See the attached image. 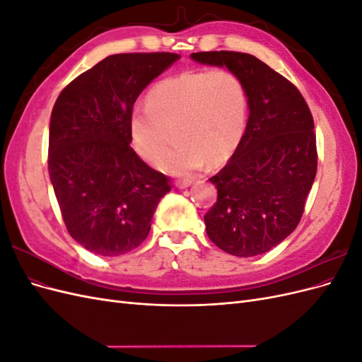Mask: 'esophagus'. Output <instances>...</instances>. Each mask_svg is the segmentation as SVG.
<instances>
[{
  "mask_svg": "<svg viewBox=\"0 0 362 362\" xmlns=\"http://www.w3.org/2000/svg\"><path fill=\"white\" fill-rule=\"evenodd\" d=\"M175 185H177L178 189H185V187H189V185H192V180H189V178H181V180L175 181Z\"/></svg>",
  "mask_w": 362,
  "mask_h": 362,
  "instance_id": "34e87169",
  "label": "esophagus"
}]
</instances>
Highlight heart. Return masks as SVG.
Wrapping results in <instances>:
<instances>
[{
    "instance_id": "heart-1",
    "label": "heart",
    "mask_w": 362,
    "mask_h": 362,
    "mask_svg": "<svg viewBox=\"0 0 362 362\" xmlns=\"http://www.w3.org/2000/svg\"><path fill=\"white\" fill-rule=\"evenodd\" d=\"M148 105L131 113V136L139 154L160 164L178 140L163 169L189 173L206 158L218 163L233 154L243 136L246 90L228 69L189 71L158 81L148 93Z\"/></svg>"
}]
</instances>
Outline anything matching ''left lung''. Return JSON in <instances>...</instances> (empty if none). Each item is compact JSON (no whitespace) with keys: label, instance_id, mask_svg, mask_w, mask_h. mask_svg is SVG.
Masks as SVG:
<instances>
[{"label":"left lung","instance_id":"obj_1","mask_svg":"<svg viewBox=\"0 0 362 362\" xmlns=\"http://www.w3.org/2000/svg\"><path fill=\"white\" fill-rule=\"evenodd\" d=\"M243 81L249 119L240 144L210 181L217 201L204 216L206 235L228 254L255 257L299 225L317 172L314 120L291 81L246 52H193Z\"/></svg>","mask_w":362,"mask_h":362}]
</instances>
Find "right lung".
Instances as JSON below:
<instances>
[{
	"mask_svg": "<svg viewBox=\"0 0 362 362\" xmlns=\"http://www.w3.org/2000/svg\"><path fill=\"white\" fill-rule=\"evenodd\" d=\"M177 60L175 52L113 54L72 80L54 104L49 178L68 233L96 255L136 249L170 192V178L129 146V119L141 90Z\"/></svg>",
	"mask_w": 362,
	"mask_h": 362,
	"instance_id": "1",
	"label": "right lung"
}]
</instances>
